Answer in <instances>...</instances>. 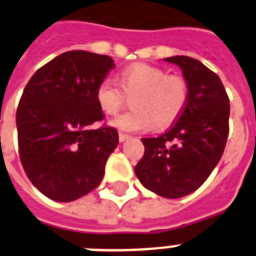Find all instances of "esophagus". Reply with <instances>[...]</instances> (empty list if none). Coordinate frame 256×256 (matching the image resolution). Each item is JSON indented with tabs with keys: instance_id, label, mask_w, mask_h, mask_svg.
Masks as SVG:
<instances>
[{
	"instance_id": "esophagus-1",
	"label": "esophagus",
	"mask_w": 256,
	"mask_h": 256,
	"mask_svg": "<svg viewBox=\"0 0 256 256\" xmlns=\"http://www.w3.org/2000/svg\"><path fill=\"white\" fill-rule=\"evenodd\" d=\"M128 140H130V136H128V134H124V132H120V141L124 142V141H128Z\"/></svg>"
}]
</instances>
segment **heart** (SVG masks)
Returning a JSON list of instances; mask_svg holds the SVG:
<instances>
[{
  "instance_id": "obj_1",
  "label": "heart",
  "mask_w": 256,
  "mask_h": 256,
  "mask_svg": "<svg viewBox=\"0 0 256 256\" xmlns=\"http://www.w3.org/2000/svg\"><path fill=\"white\" fill-rule=\"evenodd\" d=\"M120 86L106 78L96 87L95 99L107 115H115L126 102V95L134 96V110L112 120L111 124L124 132H146L173 124L184 110L189 88L184 78L168 75L162 68L149 64H132L120 74Z\"/></svg>"
}]
</instances>
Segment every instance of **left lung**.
Here are the masks:
<instances>
[{
    "instance_id": "8db88e82",
    "label": "left lung",
    "mask_w": 256,
    "mask_h": 256,
    "mask_svg": "<svg viewBox=\"0 0 256 256\" xmlns=\"http://www.w3.org/2000/svg\"><path fill=\"white\" fill-rule=\"evenodd\" d=\"M188 83L184 110L166 132L142 138L145 153L136 174L146 189L166 198H184L210 177L227 144L230 99L220 78L188 56L166 58Z\"/></svg>"
}]
</instances>
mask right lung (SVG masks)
Returning <instances> with one entry per match:
<instances>
[{
  "label": "right lung",
  "mask_w": 256,
  "mask_h": 256,
  "mask_svg": "<svg viewBox=\"0 0 256 256\" xmlns=\"http://www.w3.org/2000/svg\"><path fill=\"white\" fill-rule=\"evenodd\" d=\"M115 67L106 54L70 50L38 68L25 86L16 124L20 160L34 186L54 202L83 198L100 184L120 136L95 99Z\"/></svg>",
  "instance_id": "right-lung-1"
}]
</instances>
